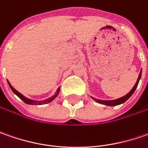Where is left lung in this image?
<instances>
[{
  "mask_svg": "<svg viewBox=\"0 0 148 148\" xmlns=\"http://www.w3.org/2000/svg\"><path fill=\"white\" fill-rule=\"evenodd\" d=\"M141 76H142V70L140 71L139 75H138V80H137V82L135 83V85L134 86V87L133 89L128 92V94L125 95H123V97H120V98H119V99H112V100H102V99H95L94 97H92V96H90L92 99H94L95 101H96L97 103H99V104H101V105H108V106H116V105H121L123 103H124L125 101H127L130 97H131V95L134 94V91H135V90L137 89L138 87V82H139L140 79H141Z\"/></svg>",
  "mask_w": 148,
  "mask_h": 148,
  "instance_id": "left-lung-1",
  "label": "left lung"
}]
</instances>
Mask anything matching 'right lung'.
<instances>
[{
  "mask_svg": "<svg viewBox=\"0 0 148 148\" xmlns=\"http://www.w3.org/2000/svg\"><path fill=\"white\" fill-rule=\"evenodd\" d=\"M7 82H8L9 86H10V89L12 90V91L14 92V94L16 95L19 98H20L21 100H23L25 103H26V104H28V105H44V104H49V103H50L51 101H53L58 95V94H59V90H60V87H58V90H57V91L54 93L53 95H52L51 97H49V98H48V99H43V100H34V99H29V98H27V97H25V95H23L21 94V93H20L19 91H17L15 89L10 85V83L9 82V81H7Z\"/></svg>",
  "mask_w": 148,
  "mask_h": 148,
  "instance_id": "right-lung-1",
  "label": "right lung"
}]
</instances>
